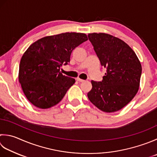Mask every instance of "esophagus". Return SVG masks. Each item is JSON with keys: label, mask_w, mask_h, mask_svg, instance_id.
Listing matches in <instances>:
<instances>
[{"label": "esophagus", "mask_w": 157, "mask_h": 157, "mask_svg": "<svg viewBox=\"0 0 157 157\" xmlns=\"http://www.w3.org/2000/svg\"><path fill=\"white\" fill-rule=\"evenodd\" d=\"M76 79H77V81L79 82H83L84 81V79H80V78H77Z\"/></svg>", "instance_id": "obj_1"}]
</instances>
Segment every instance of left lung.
I'll return each instance as SVG.
<instances>
[{"mask_svg":"<svg viewBox=\"0 0 157 157\" xmlns=\"http://www.w3.org/2000/svg\"><path fill=\"white\" fill-rule=\"evenodd\" d=\"M88 36L101 66L106 69L102 81H91L88 99L103 112L118 111L137 94L142 65L134 51L121 39L105 33H90Z\"/></svg>","mask_w":157,"mask_h":157,"instance_id":"obj_1","label":"left lung"}]
</instances>
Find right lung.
<instances>
[{
    "mask_svg": "<svg viewBox=\"0 0 157 157\" xmlns=\"http://www.w3.org/2000/svg\"><path fill=\"white\" fill-rule=\"evenodd\" d=\"M86 34L65 33L45 36L30 46L21 58L19 82L30 103L41 109L56 105L75 82L63 75L73 50L87 41Z\"/></svg>",
    "mask_w": 157,
    "mask_h": 157,
    "instance_id": "right-lung-1",
    "label": "right lung"
}]
</instances>
